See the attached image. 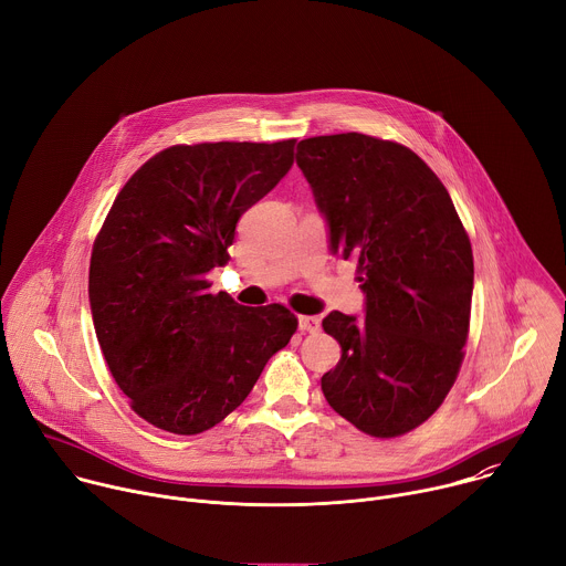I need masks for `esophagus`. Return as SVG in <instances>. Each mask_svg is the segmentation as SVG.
<instances>
[{"mask_svg":"<svg viewBox=\"0 0 566 566\" xmlns=\"http://www.w3.org/2000/svg\"><path fill=\"white\" fill-rule=\"evenodd\" d=\"M321 327V321L316 316H298V329L301 332H318Z\"/></svg>","mask_w":566,"mask_h":566,"instance_id":"obj_1","label":"esophagus"}]
</instances>
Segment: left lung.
<instances>
[{
    "mask_svg": "<svg viewBox=\"0 0 566 566\" xmlns=\"http://www.w3.org/2000/svg\"><path fill=\"white\" fill-rule=\"evenodd\" d=\"M329 252L357 261L364 316L329 312L342 346L327 403L373 437L423 423L453 388L467 346L473 250L441 180L408 147L364 134L296 145Z\"/></svg>",
    "mask_w": 566,
    "mask_h": 566,
    "instance_id": "1",
    "label": "left lung"
}]
</instances>
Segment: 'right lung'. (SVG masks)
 Segmentation results:
<instances>
[{
	"mask_svg": "<svg viewBox=\"0 0 566 566\" xmlns=\"http://www.w3.org/2000/svg\"><path fill=\"white\" fill-rule=\"evenodd\" d=\"M294 143L176 145L123 187L95 239L88 303L106 366L132 408L196 434L237 410L296 316L209 292L241 216L294 163Z\"/></svg>",
	"mask_w": 566,
	"mask_h": 566,
	"instance_id": "right-lung-1",
	"label": "right lung"
}]
</instances>
